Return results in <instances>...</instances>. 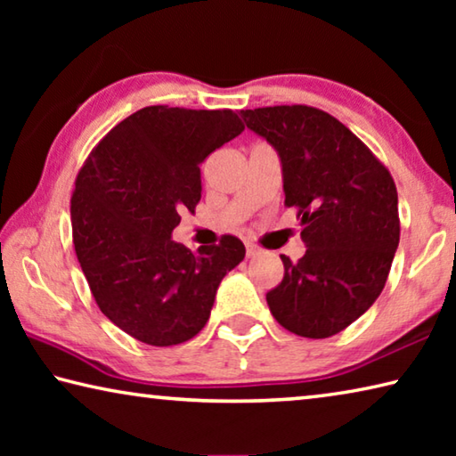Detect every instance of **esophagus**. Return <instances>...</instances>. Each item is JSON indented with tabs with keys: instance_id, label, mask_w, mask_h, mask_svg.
I'll return each instance as SVG.
<instances>
[{
	"instance_id": "1",
	"label": "esophagus",
	"mask_w": 456,
	"mask_h": 456,
	"mask_svg": "<svg viewBox=\"0 0 456 456\" xmlns=\"http://www.w3.org/2000/svg\"><path fill=\"white\" fill-rule=\"evenodd\" d=\"M245 251H247V257H253V256H257V253H259V247L256 243L247 241L245 243Z\"/></svg>"
}]
</instances>
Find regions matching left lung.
Returning <instances> with one entry per match:
<instances>
[{
	"label": "left lung",
	"instance_id": "8db88e82",
	"mask_svg": "<svg viewBox=\"0 0 456 456\" xmlns=\"http://www.w3.org/2000/svg\"><path fill=\"white\" fill-rule=\"evenodd\" d=\"M247 128L281 159L285 207L302 221L305 256H281L283 280L267 291L291 334L330 338L356 322L388 280L400 241L398 192L388 168L331 114L305 104L241 110Z\"/></svg>",
	"mask_w": 456,
	"mask_h": 456
}]
</instances>
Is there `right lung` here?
<instances>
[{
  "mask_svg": "<svg viewBox=\"0 0 456 456\" xmlns=\"http://www.w3.org/2000/svg\"><path fill=\"white\" fill-rule=\"evenodd\" d=\"M233 110L146 106L118 122L84 160L70 200L72 239L108 320L149 346L195 338L245 245L223 235L197 253L175 243L181 211L200 200V163L237 134Z\"/></svg>",
  "mask_w": 456,
  "mask_h": 456,
  "instance_id": "add662e5",
  "label": "right lung"
}]
</instances>
